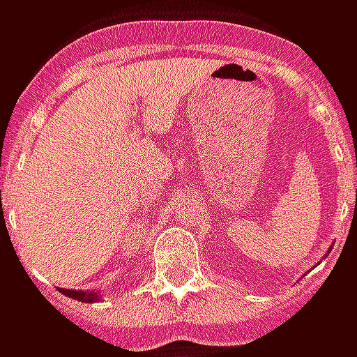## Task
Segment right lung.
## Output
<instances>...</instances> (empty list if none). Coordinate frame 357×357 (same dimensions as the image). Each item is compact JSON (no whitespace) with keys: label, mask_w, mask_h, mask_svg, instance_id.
<instances>
[{"label":"right lung","mask_w":357,"mask_h":357,"mask_svg":"<svg viewBox=\"0 0 357 357\" xmlns=\"http://www.w3.org/2000/svg\"><path fill=\"white\" fill-rule=\"evenodd\" d=\"M60 291L68 297H72V299L84 301V303H94L100 299V294H96V291H82V289H60Z\"/></svg>","instance_id":"add662e5"}]
</instances>
